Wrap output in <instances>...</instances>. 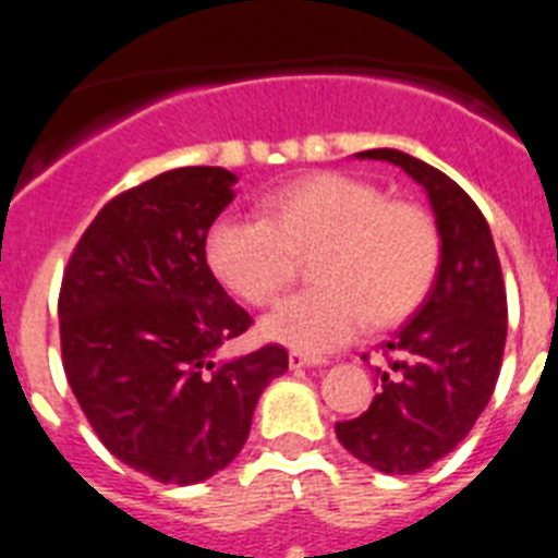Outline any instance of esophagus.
<instances>
[{"label": "esophagus", "instance_id": "esophagus-1", "mask_svg": "<svg viewBox=\"0 0 558 558\" xmlns=\"http://www.w3.org/2000/svg\"><path fill=\"white\" fill-rule=\"evenodd\" d=\"M288 360H290V368L322 366V363H327V360H324V357H315V354H304V352H290Z\"/></svg>", "mask_w": 558, "mask_h": 558}]
</instances>
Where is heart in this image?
Wrapping results in <instances>:
<instances>
[{"mask_svg":"<svg viewBox=\"0 0 558 558\" xmlns=\"http://www.w3.org/2000/svg\"><path fill=\"white\" fill-rule=\"evenodd\" d=\"M313 254V288L265 315L263 335L299 352H329L372 324L405 322L438 268V231L422 206L343 172H318L263 201V218L226 215L206 234L220 282L254 307L276 302Z\"/></svg>","mask_w":558,"mask_h":558,"instance_id":"b5f03b06","label":"heart"}]
</instances>
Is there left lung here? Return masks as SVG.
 Here are the masks:
<instances>
[{"instance_id":"8db88e82","label":"left lung","mask_w":558,"mask_h":558,"mask_svg":"<svg viewBox=\"0 0 558 558\" xmlns=\"http://www.w3.org/2000/svg\"><path fill=\"white\" fill-rule=\"evenodd\" d=\"M357 159L402 167L425 186L441 263L425 304L383 343V388L368 411L338 422V441L386 475H416L456 450L489 405L500 377L509 307L500 259L475 201L436 167L377 147Z\"/></svg>"}]
</instances>
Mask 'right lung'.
<instances>
[{"label": "right lung", "instance_id": "add662e5", "mask_svg": "<svg viewBox=\"0 0 558 558\" xmlns=\"http://www.w3.org/2000/svg\"><path fill=\"white\" fill-rule=\"evenodd\" d=\"M234 172L179 167L108 201L63 270L58 318L69 386L111 456L190 486L243 450L256 399L288 372L282 347L218 360L251 315L206 265Z\"/></svg>", "mask_w": 558, "mask_h": 558}]
</instances>
